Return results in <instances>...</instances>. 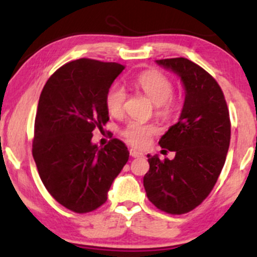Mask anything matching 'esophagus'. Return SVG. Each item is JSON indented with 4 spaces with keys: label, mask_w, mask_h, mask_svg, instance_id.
<instances>
[{
    "label": "esophagus",
    "mask_w": 257,
    "mask_h": 257,
    "mask_svg": "<svg viewBox=\"0 0 257 257\" xmlns=\"http://www.w3.org/2000/svg\"><path fill=\"white\" fill-rule=\"evenodd\" d=\"M129 153H131V156H132L133 158L143 157V156H144V153L139 152V151H137V150H134V149H131V150H129Z\"/></svg>",
    "instance_id": "34e87169"
}]
</instances>
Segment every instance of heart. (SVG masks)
Listing matches in <instances>:
<instances>
[{"label":"heart","instance_id":"b5f03b06","mask_svg":"<svg viewBox=\"0 0 257 257\" xmlns=\"http://www.w3.org/2000/svg\"><path fill=\"white\" fill-rule=\"evenodd\" d=\"M134 83L141 91L157 105V113L162 117H170L179 108V100L173 96V82L163 73L156 70H147L135 78ZM126 100V91L122 85L114 84L107 90L105 96V105L107 111L113 116L122 113ZM157 133V126L153 124L132 120L122 131L123 137L132 145L143 147L153 134Z\"/></svg>","mask_w":257,"mask_h":257}]
</instances>
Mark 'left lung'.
Returning a JSON list of instances; mask_svg holds the SVG:
<instances>
[{
    "label": "left lung",
    "instance_id": "1",
    "mask_svg": "<svg viewBox=\"0 0 257 257\" xmlns=\"http://www.w3.org/2000/svg\"><path fill=\"white\" fill-rule=\"evenodd\" d=\"M156 63L181 78L186 96L179 122L159 140L175 158L147 156L144 187L159 210L181 215L197 208L216 184L229 147L231 120L222 89L203 67L186 58Z\"/></svg>",
    "mask_w": 257,
    "mask_h": 257
}]
</instances>
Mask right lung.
Here are the masks:
<instances>
[{
  "label": "right lung",
  "instance_id": "1",
  "mask_svg": "<svg viewBox=\"0 0 257 257\" xmlns=\"http://www.w3.org/2000/svg\"><path fill=\"white\" fill-rule=\"evenodd\" d=\"M124 66L93 59L63 65L44 84L38 100L32 156L44 187L59 204L78 214L107 200L112 182L129 158L112 139L99 149L94 129L108 120L105 96Z\"/></svg>",
  "mask_w": 257,
  "mask_h": 257
}]
</instances>
